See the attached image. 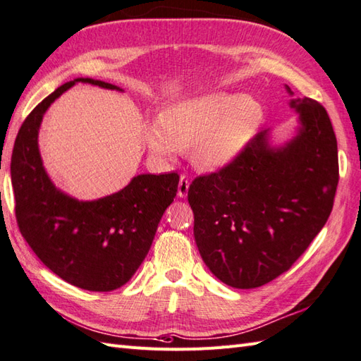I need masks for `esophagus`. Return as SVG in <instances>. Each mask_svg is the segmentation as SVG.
Listing matches in <instances>:
<instances>
[{
	"instance_id": "obj_1",
	"label": "esophagus",
	"mask_w": 361,
	"mask_h": 361,
	"mask_svg": "<svg viewBox=\"0 0 361 361\" xmlns=\"http://www.w3.org/2000/svg\"><path fill=\"white\" fill-rule=\"evenodd\" d=\"M189 184H190V180L186 177V175H181L180 183H178V197H180V198L188 195Z\"/></svg>"
}]
</instances>
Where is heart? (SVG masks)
Wrapping results in <instances>:
<instances>
[{
  "mask_svg": "<svg viewBox=\"0 0 361 361\" xmlns=\"http://www.w3.org/2000/svg\"><path fill=\"white\" fill-rule=\"evenodd\" d=\"M263 120L264 109L257 98L212 92L163 109L161 118L142 124V141L161 158H175L181 149H190L198 167L214 169L231 161Z\"/></svg>",
  "mask_w": 361,
  "mask_h": 361,
  "instance_id": "heart-1",
  "label": "heart"
}]
</instances>
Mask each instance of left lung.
Instances as JSON below:
<instances>
[{
	"label": "left lung",
	"mask_w": 361,
	"mask_h": 361,
	"mask_svg": "<svg viewBox=\"0 0 361 361\" xmlns=\"http://www.w3.org/2000/svg\"><path fill=\"white\" fill-rule=\"evenodd\" d=\"M290 107L301 126L289 142L271 147L267 130L258 132L231 163L189 186L200 255L228 286L258 288L289 271L331 215L338 150L329 115L307 97Z\"/></svg>",
	"instance_id": "obj_1"
}]
</instances>
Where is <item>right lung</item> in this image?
Instances as JSON below:
<instances>
[{
    "label": "right lung",
    "instance_id": "add662e5",
    "mask_svg": "<svg viewBox=\"0 0 361 361\" xmlns=\"http://www.w3.org/2000/svg\"><path fill=\"white\" fill-rule=\"evenodd\" d=\"M75 82L120 90L111 82L77 78L27 115L12 152L15 216L21 235L50 271L77 288L109 292L128 283L146 258L158 223L177 195L180 175L141 173L116 194L94 201L58 190L41 161L38 130L47 107Z\"/></svg>",
    "mask_w": 361,
    "mask_h": 361
}]
</instances>
